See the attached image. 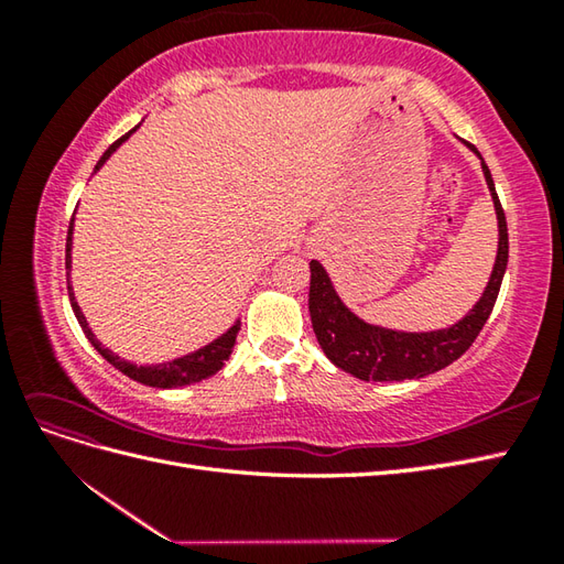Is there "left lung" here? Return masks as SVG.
<instances>
[{"instance_id": "obj_1", "label": "left lung", "mask_w": 564, "mask_h": 564, "mask_svg": "<svg viewBox=\"0 0 564 564\" xmlns=\"http://www.w3.org/2000/svg\"><path fill=\"white\" fill-rule=\"evenodd\" d=\"M467 145H470V142H467ZM470 148L477 152L475 145ZM482 172L489 191H492L499 220L497 261L492 279H489L480 303L451 329L406 334L366 325V322L358 319L351 310L339 301V295L334 293V285L329 283V275L322 269V263L310 261V317H313V329L322 351L327 354L334 366H339L346 373L361 380H410L436 373V370L458 361V358L470 349L477 334L482 332L485 322L492 315V307L497 303L501 279H505L509 261L507 215L505 208H501L492 174H489L485 162Z\"/></svg>"}]
</instances>
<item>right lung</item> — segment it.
Instances as JSON below:
<instances>
[{
  "label": "right lung",
  "mask_w": 564,
  "mask_h": 564,
  "mask_svg": "<svg viewBox=\"0 0 564 564\" xmlns=\"http://www.w3.org/2000/svg\"><path fill=\"white\" fill-rule=\"evenodd\" d=\"M138 128V126H135ZM135 128L130 130V133H135ZM130 133H126L123 138H118L113 145L106 150L101 154V160L97 162V170L99 166L111 158V152L121 145L123 140L130 138ZM69 247H72V223H69V230H67V247H65V267L69 269ZM67 291H69V301H72V310H75L77 315V322L82 332L87 334V339L91 341L94 349H97L106 361H109L113 368L121 370V373H126L128 378H133L138 382H142V386H150V388H182V386H191V382H198L203 378H208L213 373H218V370L223 368V364L230 358L232 354V346H235V339H237V332H239V322L237 325H232L230 329H227L220 339H215L213 344H208L206 349H200L196 354L191 356H184V358H176V361H170V364H162V366H133L123 361V358L113 356L109 349H104V346L97 341V337H94L91 329L87 327V319H84L82 310L75 301V295H72V285L67 281Z\"/></svg>",
  "instance_id": "add662e5"
}]
</instances>
